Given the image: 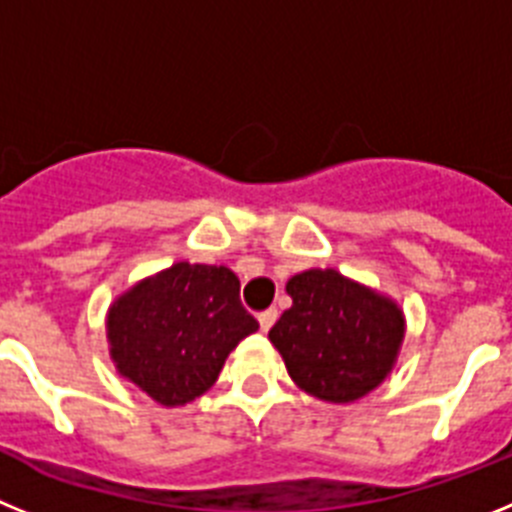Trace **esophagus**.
<instances>
[{"label":"esophagus","mask_w":512,"mask_h":512,"mask_svg":"<svg viewBox=\"0 0 512 512\" xmlns=\"http://www.w3.org/2000/svg\"><path fill=\"white\" fill-rule=\"evenodd\" d=\"M274 323H277V310H274V307H271V310L261 312V315H259V325H261V330H264V333H266V330H269Z\"/></svg>","instance_id":"1"}]
</instances>
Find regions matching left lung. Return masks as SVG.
<instances>
[{
  "mask_svg": "<svg viewBox=\"0 0 512 512\" xmlns=\"http://www.w3.org/2000/svg\"><path fill=\"white\" fill-rule=\"evenodd\" d=\"M287 295L292 307L269 341L302 392L346 405L390 377L405 341V312L392 297L336 269L295 274Z\"/></svg>",
  "mask_w": 512,
  "mask_h": 512,
  "instance_id": "1",
  "label": "left lung"
}]
</instances>
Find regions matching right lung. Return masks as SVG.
<instances>
[{
	"label": "right lung",
	"mask_w": 512,
	"mask_h": 512,
	"mask_svg": "<svg viewBox=\"0 0 512 512\" xmlns=\"http://www.w3.org/2000/svg\"><path fill=\"white\" fill-rule=\"evenodd\" d=\"M104 328L117 374L158 405L179 408L210 390L259 323L243 310L228 266L176 261L115 297Z\"/></svg>",
	"instance_id": "1"
}]
</instances>
